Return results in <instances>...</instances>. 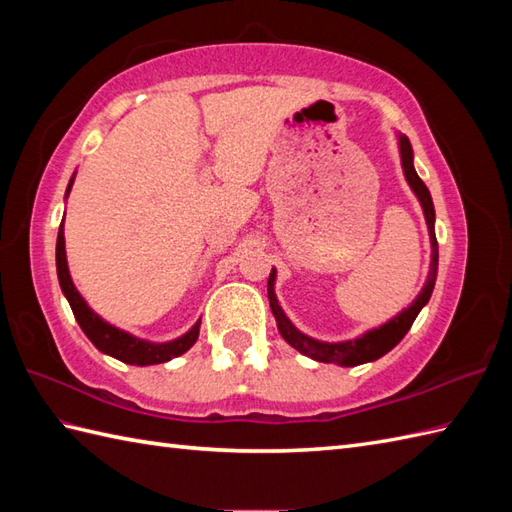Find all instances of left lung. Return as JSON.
I'll return each instance as SVG.
<instances>
[{"label":"left lung","mask_w":512,"mask_h":512,"mask_svg":"<svg viewBox=\"0 0 512 512\" xmlns=\"http://www.w3.org/2000/svg\"><path fill=\"white\" fill-rule=\"evenodd\" d=\"M400 143V160H402V171H405V178L409 182V187L413 189V193L418 195V200L422 204L424 211V220H427L429 226V237H431V270L427 277V284L420 290V295L416 297V301L411 303L407 310H402L400 314H396L394 319L387 321L380 328H374L365 332L363 336H358L354 341H343V343H323V341H314L310 336L301 334L295 325L290 323V319L281 310V306L277 303L275 297V268L270 270L268 277V299H270V310H273L275 319H277V328L281 332V336L299 350L301 354H306L314 361L319 363H336L343 367H354V365H363L369 361H376V358L385 356L389 350L402 341V336L409 332V328L416 321L418 312L427 306V301L433 292V286H436V275H438V239H436V228H433V222H436V211H433V200L431 193L427 189L416 169H413V149L407 136H398Z\"/></svg>","instance_id":"obj_1"}]
</instances>
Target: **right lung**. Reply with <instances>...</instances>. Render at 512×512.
Wrapping results in <instances>:
<instances>
[{
    "label": "right lung",
    "instance_id": "obj_1",
    "mask_svg": "<svg viewBox=\"0 0 512 512\" xmlns=\"http://www.w3.org/2000/svg\"><path fill=\"white\" fill-rule=\"evenodd\" d=\"M72 182L68 184V191L72 189ZM57 275H59V284L65 299H68L70 308L74 312V319L79 321L81 330L85 332V336L94 343L96 350H101L103 354H110L118 361H123L127 365H156V363H167L171 358H176L180 354H184L189 347L198 341L200 334V321L193 325V328L180 336L176 341L169 343H149L143 339H136V336L127 334L123 330L114 328V325L105 323L99 314L92 312V308L88 303L83 301V297L79 295V290L74 288L72 279H70V270H68V259H65V237H63V222L59 226V237H57Z\"/></svg>",
    "mask_w": 512,
    "mask_h": 512
}]
</instances>
